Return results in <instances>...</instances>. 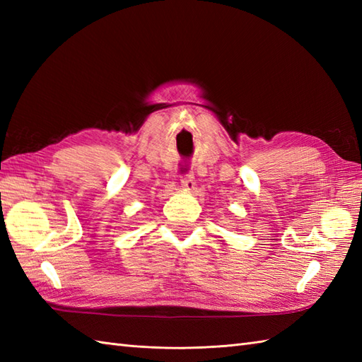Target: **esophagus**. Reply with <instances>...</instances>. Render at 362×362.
<instances>
[{"instance_id":"1","label":"esophagus","mask_w":362,"mask_h":362,"mask_svg":"<svg viewBox=\"0 0 362 362\" xmlns=\"http://www.w3.org/2000/svg\"><path fill=\"white\" fill-rule=\"evenodd\" d=\"M180 185L183 189L187 191H193L196 188V180H194V175L193 174H185L182 175V180H180Z\"/></svg>"}]
</instances>
